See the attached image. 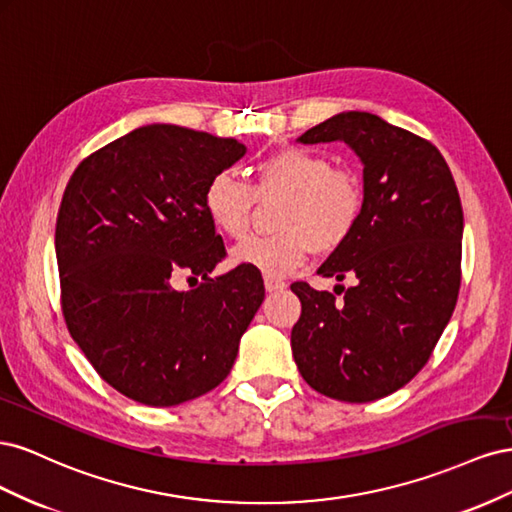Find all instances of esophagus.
I'll use <instances>...</instances> for the list:
<instances>
[{"label": "esophagus", "mask_w": 512, "mask_h": 512, "mask_svg": "<svg viewBox=\"0 0 512 512\" xmlns=\"http://www.w3.org/2000/svg\"><path fill=\"white\" fill-rule=\"evenodd\" d=\"M265 288H267V292H277V290H284L286 288V282L284 280H277V277L265 275Z\"/></svg>", "instance_id": "esophagus-1"}]
</instances>
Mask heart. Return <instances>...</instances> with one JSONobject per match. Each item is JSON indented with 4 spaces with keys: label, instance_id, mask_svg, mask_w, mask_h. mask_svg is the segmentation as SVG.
<instances>
[{
    "label": "heart",
    "instance_id": "1",
    "mask_svg": "<svg viewBox=\"0 0 512 512\" xmlns=\"http://www.w3.org/2000/svg\"><path fill=\"white\" fill-rule=\"evenodd\" d=\"M284 196L277 232L252 237L232 250L237 265H250L265 275L282 277L305 265L318 250H335L361 220L365 192L350 170L331 168L329 158L305 147H286L262 158L252 168V185L228 170L215 173L203 194V207L215 230L241 239L250 228L256 198Z\"/></svg>",
    "mask_w": 512,
    "mask_h": 512
}]
</instances>
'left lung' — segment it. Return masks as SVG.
<instances>
[{"instance_id": "obj_1", "label": "left lung", "mask_w": 512, "mask_h": 512, "mask_svg": "<svg viewBox=\"0 0 512 512\" xmlns=\"http://www.w3.org/2000/svg\"><path fill=\"white\" fill-rule=\"evenodd\" d=\"M344 141L363 162L365 207L352 235L318 269L354 286L337 302L307 282L292 356L314 391L348 404L395 393L425 367L461 284L463 211L442 153L378 115L348 111L299 136Z\"/></svg>"}]
</instances>
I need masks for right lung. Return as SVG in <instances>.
Instances as JSON below:
<instances>
[{"mask_svg": "<svg viewBox=\"0 0 512 512\" xmlns=\"http://www.w3.org/2000/svg\"><path fill=\"white\" fill-rule=\"evenodd\" d=\"M235 138L153 123L87 156L55 228L61 312L104 382L138 404L179 406L215 389L265 299L260 271L226 256L207 181L245 156ZM179 274L204 280L172 288Z\"/></svg>", "mask_w": 512, "mask_h": 512, "instance_id": "obj_1", "label": "right lung"}]
</instances>
